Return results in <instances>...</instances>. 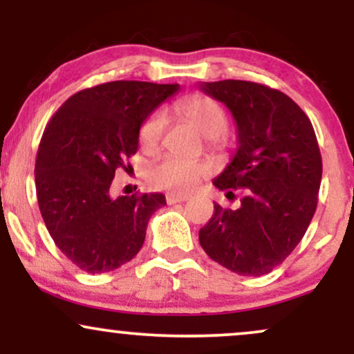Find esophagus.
<instances>
[{"label":"esophagus","instance_id":"1","mask_svg":"<svg viewBox=\"0 0 354 354\" xmlns=\"http://www.w3.org/2000/svg\"><path fill=\"white\" fill-rule=\"evenodd\" d=\"M186 200H188L186 194H166V203H168V205H174V203H181Z\"/></svg>","mask_w":354,"mask_h":354}]
</instances>
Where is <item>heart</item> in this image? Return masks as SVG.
I'll return each mask as SVG.
<instances>
[{"instance_id":"obj_1","label":"heart","mask_w":354,"mask_h":354,"mask_svg":"<svg viewBox=\"0 0 354 354\" xmlns=\"http://www.w3.org/2000/svg\"><path fill=\"white\" fill-rule=\"evenodd\" d=\"M180 115L188 120L203 136H206L211 148H223V135L228 118L223 108L208 96H188L174 104ZM165 131V116L161 113H153L143 121L140 128V146L146 153H153L160 146L161 136ZM208 173L203 163L185 161L178 158L166 156L149 166L148 181L153 188L169 191H189L198 185L205 174Z\"/></svg>"}]
</instances>
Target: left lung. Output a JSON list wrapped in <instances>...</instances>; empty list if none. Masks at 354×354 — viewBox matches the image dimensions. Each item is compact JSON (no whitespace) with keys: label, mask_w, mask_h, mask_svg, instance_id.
Masks as SVG:
<instances>
[{"label":"left lung","mask_w":354,"mask_h":354,"mask_svg":"<svg viewBox=\"0 0 354 354\" xmlns=\"http://www.w3.org/2000/svg\"><path fill=\"white\" fill-rule=\"evenodd\" d=\"M200 88L236 121L238 149L213 185L241 194L238 209L214 205L200 245L233 273L266 274L298 246L316 211L323 163L315 129L290 96L265 84L223 80Z\"/></svg>","instance_id":"1"}]
</instances>
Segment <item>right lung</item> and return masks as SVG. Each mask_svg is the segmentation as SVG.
Returning <instances> with one entry per match:
<instances>
[{
	"instance_id": "obj_1",
	"label": "right lung",
	"mask_w": 354,
	"mask_h": 354,
	"mask_svg": "<svg viewBox=\"0 0 354 354\" xmlns=\"http://www.w3.org/2000/svg\"><path fill=\"white\" fill-rule=\"evenodd\" d=\"M180 84L111 81L78 91L44 129L35 166L38 205L61 253L89 274L131 261L165 194L111 198L118 168L138 151L140 128Z\"/></svg>"
}]
</instances>
